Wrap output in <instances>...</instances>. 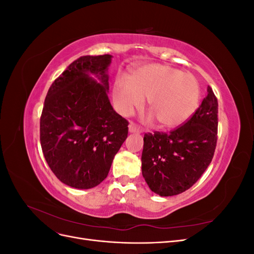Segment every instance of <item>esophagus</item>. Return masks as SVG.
I'll return each mask as SVG.
<instances>
[{"label": "esophagus", "instance_id": "obj_1", "mask_svg": "<svg viewBox=\"0 0 254 254\" xmlns=\"http://www.w3.org/2000/svg\"><path fill=\"white\" fill-rule=\"evenodd\" d=\"M129 132L131 133H141L142 129L140 127H137L136 125H134L133 123H130L129 124Z\"/></svg>", "mask_w": 254, "mask_h": 254}]
</instances>
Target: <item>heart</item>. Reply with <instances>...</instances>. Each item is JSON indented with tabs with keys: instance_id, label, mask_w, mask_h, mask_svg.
I'll list each match as a JSON object with an SVG mask.
<instances>
[{
	"instance_id": "1",
	"label": "heart",
	"mask_w": 254,
	"mask_h": 254,
	"mask_svg": "<svg viewBox=\"0 0 254 254\" xmlns=\"http://www.w3.org/2000/svg\"><path fill=\"white\" fill-rule=\"evenodd\" d=\"M146 96L152 112L147 121L157 119L161 127L173 129L195 113L200 102V87L193 74L162 64H145L132 67L128 79L123 76L115 78L112 98L121 114L130 115L141 108Z\"/></svg>"
}]
</instances>
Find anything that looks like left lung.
<instances>
[{
    "instance_id": "1",
    "label": "left lung",
    "mask_w": 254,
    "mask_h": 254,
    "mask_svg": "<svg viewBox=\"0 0 254 254\" xmlns=\"http://www.w3.org/2000/svg\"><path fill=\"white\" fill-rule=\"evenodd\" d=\"M187 123L168 133L144 135L142 175L162 197L189 190L210 165L217 142L218 103L211 87Z\"/></svg>"
}]
</instances>
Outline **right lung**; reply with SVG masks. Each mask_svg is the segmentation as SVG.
<instances>
[{"label":"right lung","mask_w":254,"mask_h":254,"mask_svg":"<svg viewBox=\"0 0 254 254\" xmlns=\"http://www.w3.org/2000/svg\"><path fill=\"white\" fill-rule=\"evenodd\" d=\"M111 55L82 56L55 79L45 97L40 142L45 160L66 186L104 181L128 134V122L108 98Z\"/></svg>","instance_id":"right-lung-1"}]
</instances>
